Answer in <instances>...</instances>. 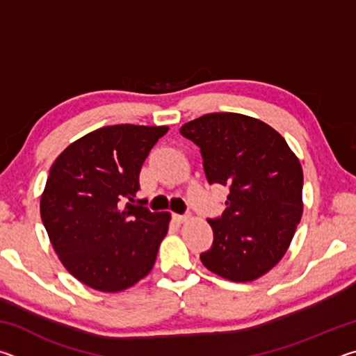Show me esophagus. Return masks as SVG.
<instances>
[{"mask_svg": "<svg viewBox=\"0 0 356 356\" xmlns=\"http://www.w3.org/2000/svg\"><path fill=\"white\" fill-rule=\"evenodd\" d=\"M188 218H190V215H177V213L172 215V220L176 222H185V221H188Z\"/></svg>", "mask_w": 356, "mask_h": 356, "instance_id": "esophagus-1", "label": "esophagus"}]
</instances>
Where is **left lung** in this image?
Returning a JSON list of instances; mask_svg holds the SVG:
<instances>
[{
    "instance_id": "8db88e82",
    "label": "left lung",
    "mask_w": 356,
    "mask_h": 356,
    "mask_svg": "<svg viewBox=\"0 0 356 356\" xmlns=\"http://www.w3.org/2000/svg\"><path fill=\"white\" fill-rule=\"evenodd\" d=\"M201 149L207 182L229 188L226 210L209 218L213 242L201 261L221 278H261L286 254L303 213V170L284 138L262 120L210 113L182 125Z\"/></svg>"
}]
</instances>
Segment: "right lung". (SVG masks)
<instances>
[{
    "instance_id": "right-lung-1",
    "label": "right lung",
    "mask_w": 356,
    "mask_h": 356,
    "mask_svg": "<svg viewBox=\"0 0 356 356\" xmlns=\"http://www.w3.org/2000/svg\"><path fill=\"white\" fill-rule=\"evenodd\" d=\"M166 131L108 125L72 143L50 168L42 222L69 273L95 291H124L154 267L171 216L131 202L144 160Z\"/></svg>"
}]
</instances>
